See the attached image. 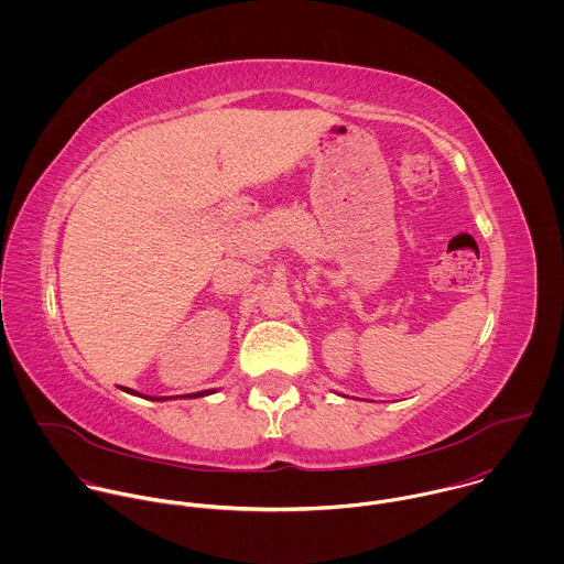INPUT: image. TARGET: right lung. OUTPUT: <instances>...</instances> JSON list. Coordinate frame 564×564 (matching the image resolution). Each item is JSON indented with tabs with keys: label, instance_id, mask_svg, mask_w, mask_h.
<instances>
[{
	"label": "right lung",
	"instance_id": "1",
	"mask_svg": "<svg viewBox=\"0 0 564 564\" xmlns=\"http://www.w3.org/2000/svg\"><path fill=\"white\" fill-rule=\"evenodd\" d=\"M126 392L128 394H137V397H143V394H139V392H134V390H130V388H126ZM216 390H203V392H194V394H183L181 399H198V397H207V394H214ZM145 399H150V401H167L170 397H145Z\"/></svg>",
	"mask_w": 564,
	"mask_h": 564
}]
</instances>
